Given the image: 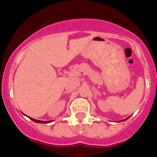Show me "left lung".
I'll return each instance as SVG.
<instances>
[{"mask_svg":"<svg viewBox=\"0 0 157 157\" xmlns=\"http://www.w3.org/2000/svg\"><path fill=\"white\" fill-rule=\"evenodd\" d=\"M126 119H128V118H126ZM126 119H124V121H125V120H126Z\"/></svg>","mask_w":157,"mask_h":157,"instance_id":"8db88e82","label":"left lung"}]
</instances>
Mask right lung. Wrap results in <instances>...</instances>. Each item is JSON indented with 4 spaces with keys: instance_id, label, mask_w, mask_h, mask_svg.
Returning <instances> with one entry per match:
<instances>
[{
    "instance_id": "right-lung-1",
    "label": "right lung",
    "mask_w": 157,
    "mask_h": 157,
    "mask_svg": "<svg viewBox=\"0 0 157 157\" xmlns=\"http://www.w3.org/2000/svg\"><path fill=\"white\" fill-rule=\"evenodd\" d=\"M30 119L33 120V121H35V122H37V123H47L46 121H39V120H36V119H33V118H29ZM48 122H50V121H48Z\"/></svg>"
}]
</instances>
